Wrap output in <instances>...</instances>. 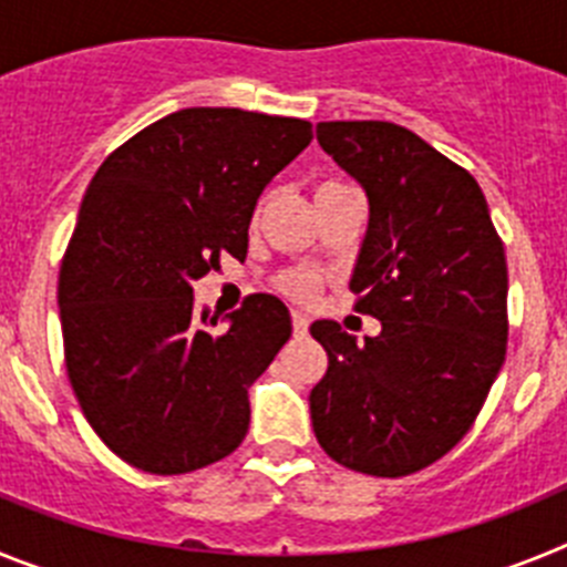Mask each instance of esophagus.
<instances>
[{
    "instance_id": "obj_1",
    "label": "esophagus",
    "mask_w": 567,
    "mask_h": 567,
    "mask_svg": "<svg viewBox=\"0 0 567 567\" xmlns=\"http://www.w3.org/2000/svg\"><path fill=\"white\" fill-rule=\"evenodd\" d=\"M292 329L295 334H307L309 332V315H303L300 309L292 312Z\"/></svg>"
}]
</instances>
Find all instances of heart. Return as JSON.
<instances>
[{"mask_svg":"<svg viewBox=\"0 0 567 567\" xmlns=\"http://www.w3.org/2000/svg\"><path fill=\"white\" fill-rule=\"evenodd\" d=\"M280 289L298 300H309L315 298L318 280H315V275L303 272V269H295V272H287L284 278H280Z\"/></svg>","mask_w":567,"mask_h":567,"instance_id":"obj_1","label":"heart"}]
</instances>
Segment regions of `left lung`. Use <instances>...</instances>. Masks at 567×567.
<instances>
[{"instance_id": "8db88e82", "label": "left lung", "mask_w": 567, "mask_h": 567, "mask_svg": "<svg viewBox=\"0 0 567 567\" xmlns=\"http://www.w3.org/2000/svg\"><path fill=\"white\" fill-rule=\"evenodd\" d=\"M320 147L369 198L354 309L363 343L334 320L309 332L329 369L309 394L320 449L346 468L405 477L477 420L505 360L508 267L474 175L392 122H320Z\"/></svg>"}]
</instances>
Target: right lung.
<instances>
[{"mask_svg": "<svg viewBox=\"0 0 567 567\" xmlns=\"http://www.w3.org/2000/svg\"><path fill=\"white\" fill-rule=\"evenodd\" d=\"M312 142L303 118L187 107L104 158L59 272L64 365L84 417L124 463L187 474L247 437V389L292 334L289 309L249 295L193 309V280L247 258L260 193Z\"/></svg>", "mask_w": 567, "mask_h": 567, "instance_id": "right-lung-1", "label": "right lung"}]
</instances>
